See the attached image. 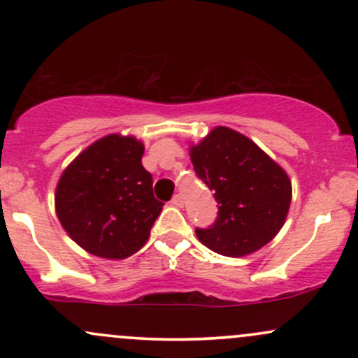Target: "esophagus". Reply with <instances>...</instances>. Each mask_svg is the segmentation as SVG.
I'll list each match as a JSON object with an SVG mask.
<instances>
[{
	"label": "esophagus",
	"mask_w": 358,
	"mask_h": 358,
	"mask_svg": "<svg viewBox=\"0 0 358 358\" xmlns=\"http://www.w3.org/2000/svg\"><path fill=\"white\" fill-rule=\"evenodd\" d=\"M171 205H175V207H183V195H175L173 199H171Z\"/></svg>",
	"instance_id": "34e87169"
}]
</instances>
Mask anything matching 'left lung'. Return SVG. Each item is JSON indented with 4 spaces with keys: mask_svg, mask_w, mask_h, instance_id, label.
Returning a JSON list of instances; mask_svg holds the SVG:
<instances>
[{
    "mask_svg": "<svg viewBox=\"0 0 358 358\" xmlns=\"http://www.w3.org/2000/svg\"><path fill=\"white\" fill-rule=\"evenodd\" d=\"M190 159L219 203L215 224L195 231L203 245L222 256L244 257L276 237L293 188L286 171L252 139L217 126L190 145Z\"/></svg>",
    "mask_w": 358,
    "mask_h": 358,
    "instance_id": "obj_1",
    "label": "left lung"
}]
</instances>
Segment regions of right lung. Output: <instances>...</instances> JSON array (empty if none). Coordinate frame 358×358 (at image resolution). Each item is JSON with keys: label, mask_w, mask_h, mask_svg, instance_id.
I'll use <instances>...</instances> for the list:
<instances>
[{"label": "right lung", "mask_w": 358, "mask_h": 358, "mask_svg": "<svg viewBox=\"0 0 358 358\" xmlns=\"http://www.w3.org/2000/svg\"><path fill=\"white\" fill-rule=\"evenodd\" d=\"M145 145L108 134L85 148L64 170L55 212L69 237L92 256L126 259L146 244L163 202L143 168Z\"/></svg>", "instance_id": "right-lung-1"}]
</instances>
